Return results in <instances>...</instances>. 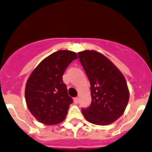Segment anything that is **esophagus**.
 <instances>
[{
    "mask_svg": "<svg viewBox=\"0 0 152 152\" xmlns=\"http://www.w3.org/2000/svg\"><path fill=\"white\" fill-rule=\"evenodd\" d=\"M73 101H74V103H75V104H78V103H79V101H80V98H79L78 97H74V98H73Z\"/></svg>",
    "mask_w": 152,
    "mask_h": 152,
    "instance_id": "34e87169",
    "label": "esophagus"
}]
</instances>
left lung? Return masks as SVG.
Listing matches in <instances>:
<instances>
[{"mask_svg":"<svg viewBox=\"0 0 152 152\" xmlns=\"http://www.w3.org/2000/svg\"><path fill=\"white\" fill-rule=\"evenodd\" d=\"M81 65L91 83V105L82 109L88 122L106 126L124 113L129 93L127 83L119 69L104 55L96 50L78 53Z\"/></svg>","mask_w":152,"mask_h":152,"instance_id":"obj_1","label":"left lung"}]
</instances>
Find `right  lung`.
<instances>
[{
	"mask_svg": "<svg viewBox=\"0 0 152 152\" xmlns=\"http://www.w3.org/2000/svg\"><path fill=\"white\" fill-rule=\"evenodd\" d=\"M76 58L78 56L73 51L58 50L44 58L30 74L25 97L29 112L40 123L55 125L65 119L72 99L62 76Z\"/></svg>",
	"mask_w": 152,
	"mask_h": 152,
	"instance_id": "add662e5",
	"label": "right lung"
}]
</instances>
